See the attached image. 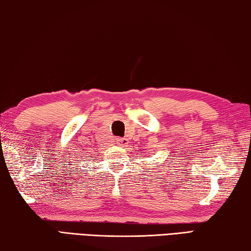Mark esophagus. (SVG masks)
<instances>
[{"label": "esophagus", "instance_id": "esophagus-1", "mask_svg": "<svg viewBox=\"0 0 251 251\" xmlns=\"http://www.w3.org/2000/svg\"><path fill=\"white\" fill-rule=\"evenodd\" d=\"M129 143L128 138H116V144L117 145H121V146H127V144Z\"/></svg>", "mask_w": 251, "mask_h": 251}]
</instances>
